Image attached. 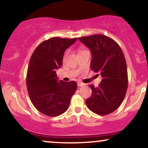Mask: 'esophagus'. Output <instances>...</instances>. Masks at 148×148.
Returning a JSON list of instances; mask_svg holds the SVG:
<instances>
[{"label": "esophagus", "instance_id": "1", "mask_svg": "<svg viewBox=\"0 0 148 148\" xmlns=\"http://www.w3.org/2000/svg\"><path fill=\"white\" fill-rule=\"evenodd\" d=\"M77 86H78V87H82V86H85V84L82 82H78L77 83Z\"/></svg>", "mask_w": 148, "mask_h": 148}]
</instances>
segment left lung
Here are the masks:
<instances>
[{
    "mask_svg": "<svg viewBox=\"0 0 148 148\" xmlns=\"http://www.w3.org/2000/svg\"><path fill=\"white\" fill-rule=\"evenodd\" d=\"M78 40L92 52L91 69L102 77L98 87L90 85L92 94L86 100L87 106L97 114H110L120 106L128 87L124 54L119 44L108 36L95 34Z\"/></svg>",
    "mask_w": 148,
    "mask_h": 148,
    "instance_id": "1",
    "label": "left lung"
}]
</instances>
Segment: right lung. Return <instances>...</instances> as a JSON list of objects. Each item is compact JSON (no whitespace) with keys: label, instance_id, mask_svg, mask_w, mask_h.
Listing matches in <instances>:
<instances>
[{"label":"right lung","instance_id":"1","mask_svg":"<svg viewBox=\"0 0 148 148\" xmlns=\"http://www.w3.org/2000/svg\"><path fill=\"white\" fill-rule=\"evenodd\" d=\"M77 39L52 38L40 44L32 54L26 85L32 104L42 114L57 116L69 108L77 84L58 82L55 71L61 67L64 51Z\"/></svg>","mask_w":148,"mask_h":148}]
</instances>
